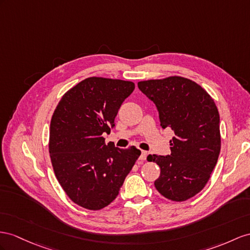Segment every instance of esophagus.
<instances>
[{
	"instance_id": "obj_1",
	"label": "esophagus",
	"mask_w": 250,
	"mask_h": 250,
	"mask_svg": "<svg viewBox=\"0 0 250 250\" xmlns=\"http://www.w3.org/2000/svg\"><path fill=\"white\" fill-rule=\"evenodd\" d=\"M146 155H148V152H146V151H142V154H140V157H139V159H140V163L144 162V161H146Z\"/></svg>"
}]
</instances>
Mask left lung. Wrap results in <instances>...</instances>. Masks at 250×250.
<instances>
[{"label": "left lung", "mask_w": 250, "mask_h": 250, "mask_svg": "<svg viewBox=\"0 0 250 250\" xmlns=\"http://www.w3.org/2000/svg\"><path fill=\"white\" fill-rule=\"evenodd\" d=\"M138 88L155 104L163 129L175 134L170 155L148 156L161 168L155 188L168 200L187 201L205 187L220 155L217 107L201 85L183 77L140 81Z\"/></svg>", "instance_id": "left-lung-1"}]
</instances>
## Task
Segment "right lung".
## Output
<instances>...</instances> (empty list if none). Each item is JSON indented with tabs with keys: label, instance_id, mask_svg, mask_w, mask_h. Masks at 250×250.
Listing matches in <instances>:
<instances>
[{
	"label": "right lung",
	"instance_id": "1",
	"mask_svg": "<svg viewBox=\"0 0 250 250\" xmlns=\"http://www.w3.org/2000/svg\"><path fill=\"white\" fill-rule=\"evenodd\" d=\"M131 81L91 77L63 95L50 121L49 154L57 180L79 206L99 210L119 193L140 151L105 145Z\"/></svg>",
	"mask_w": 250,
	"mask_h": 250
}]
</instances>
